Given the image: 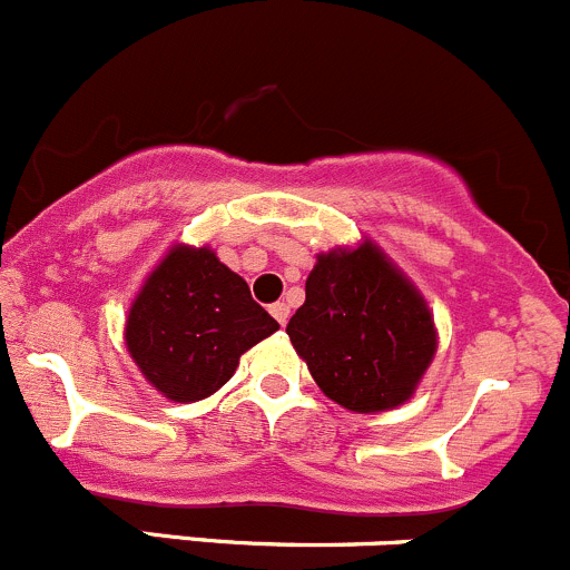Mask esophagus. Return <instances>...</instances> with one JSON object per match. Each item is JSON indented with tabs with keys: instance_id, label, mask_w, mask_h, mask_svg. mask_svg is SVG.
<instances>
[{
	"instance_id": "obj_1",
	"label": "esophagus",
	"mask_w": 570,
	"mask_h": 570,
	"mask_svg": "<svg viewBox=\"0 0 570 570\" xmlns=\"http://www.w3.org/2000/svg\"><path fill=\"white\" fill-rule=\"evenodd\" d=\"M268 309H272V315H274V318L279 321V326H285V324H287V315H291V307H287L285 302H277V304H272V307H268Z\"/></svg>"
}]
</instances>
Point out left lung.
<instances>
[{"mask_svg":"<svg viewBox=\"0 0 570 570\" xmlns=\"http://www.w3.org/2000/svg\"><path fill=\"white\" fill-rule=\"evenodd\" d=\"M287 335L315 385L354 413L407 402L438 348L421 291L365 238L318 255Z\"/></svg>","mask_w":570,"mask_h":570,"instance_id":"left-lung-1","label":"left lung"}]
</instances>
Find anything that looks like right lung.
<instances>
[{"mask_svg":"<svg viewBox=\"0 0 570 570\" xmlns=\"http://www.w3.org/2000/svg\"><path fill=\"white\" fill-rule=\"evenodd\" d=\"M277 330L210 246L177 244L135 296L124 341L155 391L188 404L227 385L240 354Z\"/></svg>","mask_w":570,"mask_h":570,"instance_id":"obj_1","label":"right lung"}]
</instances>
